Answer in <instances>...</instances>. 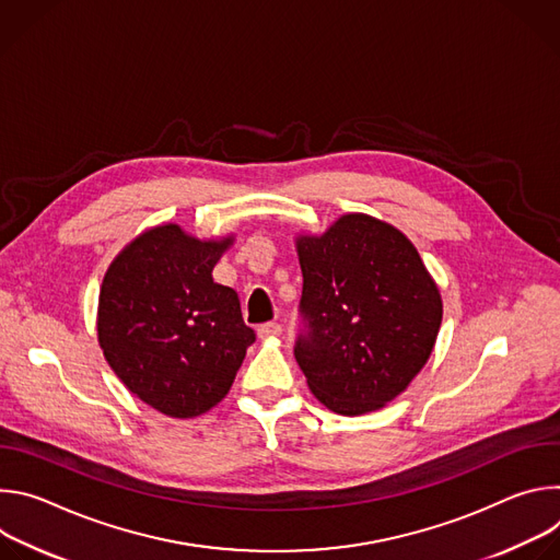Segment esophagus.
<instances>
[{
    "label": "esophagus",
    "mask_w": 560,
    "mask_h": 560,
    "mask_svg": "<svg viewBox=\"0 0 560 560\" xmlns=\"http://www.w3.org/2000/svg\"><path fill=\"white\" fill-rule=\"evenodd\" d=\"M283 332V328H281V324H275V322H268V324H261L259 328H257V335L261 337V339H266V337H279Z\"/></svg>",
    "instance_id": "esophagus-1"
}]
</instances>
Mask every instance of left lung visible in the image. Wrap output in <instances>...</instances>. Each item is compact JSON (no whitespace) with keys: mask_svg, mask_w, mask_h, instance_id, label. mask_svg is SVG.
I'll list each match as a JSON object with an SVG mask.
<instances>
[{"mask_svg":"<svg viewBox=\"0 0 560 560\" xmlns=\"http://www.w3.org/2000/svg\"><path fill=\"white\" fill-rule=\"evenodd\" d=\"M303 272L294 359L312 394L357 417L401 394L432 354L443 303L404 232L346 214L296 242Z\"/></svg>","mask_w":560,"mask_h":560,"instance_id":"obj_1","label":"left lung"}]
</instances>
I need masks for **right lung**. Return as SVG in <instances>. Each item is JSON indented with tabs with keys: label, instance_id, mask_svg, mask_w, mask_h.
<instances>
[{
	"label": "right lung",
	"instance_id": "right-lung-1",
	"mask_svg": "<svg viewBox=\"0 0 560 560\" xmlns=\"http://www.w3.org/2000/svg\"><path fill=\"white\" fill-rule=\"evenodd\" d=\"M230 242L156 225L126 246L102 283L97 332L108 365L143 404L175 419L214 408L257 339L236 292L212 279Z\"/></svg>",
	"mask_w": 560,
	"mask_h": 560
}]
</instances>
